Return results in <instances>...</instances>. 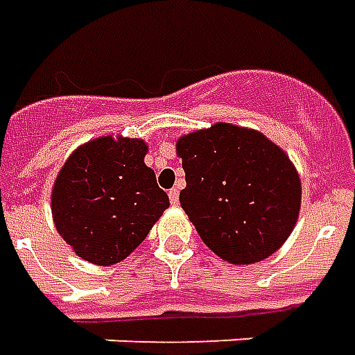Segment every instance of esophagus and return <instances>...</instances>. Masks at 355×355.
I'll return each instance as SVG.
<instances>
[{
	"label": "esophagus",
	"instance_id": "esophagus-1",
	"mask_svg": "<svg viewBox=\"0 0 355 355\" xmlns=\"http://www.w3.org/2000/svg\"><path fill=\"white\" fill-rule=\"evenodd\" d=\"M168 197H170V202H172L173 206H178V202H180V191L173 187V189L168 191Z\"/></svg>",
	"mask_w": 355,
	"mask_h": 355
}]
</instances>
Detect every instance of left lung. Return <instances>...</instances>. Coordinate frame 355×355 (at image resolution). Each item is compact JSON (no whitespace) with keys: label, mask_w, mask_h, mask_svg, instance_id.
Masks as SVG:
<instances>
[{"label":"left lung","mask_w":355,"mask_h":355,"mask_svg":"<svg viewBox=\"0 0 355 355\" xmlns=\"http://www.w3.org/2000/svg\"><path fill=\"white\" fill-rule=\"evenodd\" d=\"M187 187L180 202L210 250L235 266L262 262L298 222L302 183L263 133L218 122L175 143Z\"/></svg>","instance_id":"obj_1"}]
</instances>
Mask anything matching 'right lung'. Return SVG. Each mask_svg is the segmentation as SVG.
<instances>
[{
  "label": "right lung",
  "instance_id": "1",
  "mask_svg": "<svg viewBox=\"0 0 355 355\" xmlns=\"http://www.w3.org/2000/svg\"><path fill=\"white\" fill-rule=\"evenodd\" d=\"M147 153L143 139L101 135L72 150L57 173L53 222L85 262L114 266L125 260L170 206L145 164Z\"/></svg>",
  "mask_w": 355,
  "mask_h": 355
}]
</instances>
